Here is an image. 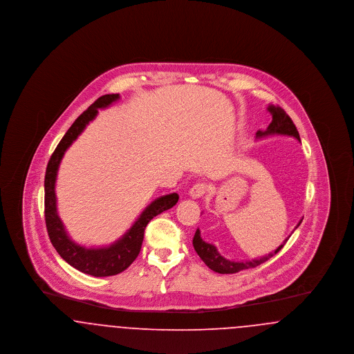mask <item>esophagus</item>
I'll return each instance as SVG.
<instances>
[{"mask_svg": "<svg viewBox=\"0 0 354 354\" xmlns=\"http://www.w3.org/2000/svg\"><path fill=\"white\" fill-rule=\"evenodd\" d=\"M205 192H207V185L204 183H198L189 189V196L194 198V199H199V198H202Z\"/></svg>", "mask_w": 354, "mask_h": 354, "instance_id": "esophagus-1", "label": "esophagus"}]
</instances>
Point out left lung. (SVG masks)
Instances as JSON below:
<instances>
[{
  "mask_svg": "<svg viewBox=\"0 0 354 354\" xmlns=\"http://www.w3.org/2000/svg\"><path fill=\"white\" fill-rule=\"evenodd\" d=\"M268 111L272 114V122H270V126L266 131L259 130L256 133L257 139L267 138L270 135H286V136H293L300 142V135H299V131H297L295 123L292 122L290 117L286 114L280 106L270 104V106H268ZM301 221L303 220H300L297 227L301 224ZM288 239L289 237H286V240L283 241V244L279 248H276L273 252L268 253V254H266L260 259H253V260H248V261H231V260H227L225 257H223L214 244H209V243L203 240L199 228L195 232L192 244H194L195 251L199 254V257L202 259L209 270L224 274V273H236V272H240V270H250V268H254V267L266 263L267 260H270L272 256H274L286 245Z\"/></svg>",
  "mask_w": 354,
  "mask_h": 354,
  "instance_id": "1",
  "label": "left lung"
}]
</instances>
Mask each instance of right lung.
<instances>
[{
	"mask_svg": "<svg viewBox=\"0 0 354 354\" xmlns=\"http://www.w3.org/2000/svg\"><path fill=\"white\" fill-rule=\"evenodd\" d=\"M118 100L119 94L102 95L75 119L53 152L45 174V220L51 244L71 267L94 277L114 276L127 270L140 252L146 225L153 216L172 208L179 201V195L176 192L155 199L146 207L133 227L109 247L86 248L70 239L57 212L55 180L59 163L71 143L81 135L86 126L97 117L98 109H104Z\"/></svg>",
	"mask_w": 354,
	"mask_h": 354,
	"instance_id": "1",
	"label": "right lung"
}]
</instances>
